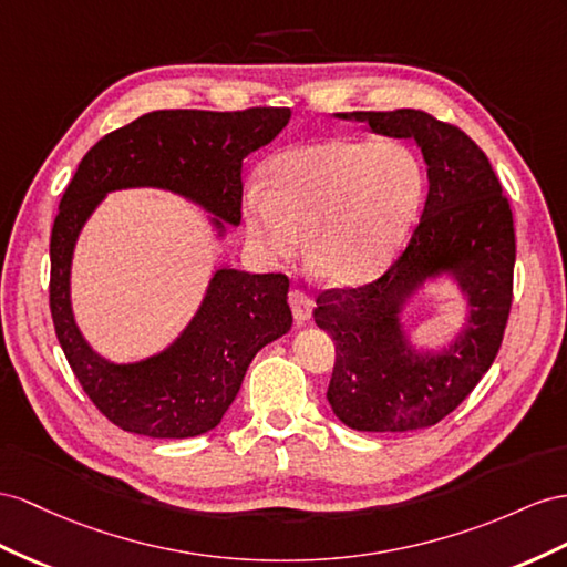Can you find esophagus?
I'll use <instances>...</instances> for the list:
<instances>
[{"mask_svg": "<svg viewBox=\"0 0 567 567\" xmlns=\"http://www.w3.org/2000/svg\"><path fill=\"white\" fill-rule=\"evenodd\" d=\"M289 303H292V313L297 323H307L313 311V299L303 292V289H292L289 292Z\"/></svg>", "mask_w": 567, "mask_h": 567, "instance_id": "esophagus-1", "label": "esophagus"}]
</instances>
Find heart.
Masks as SVG:
<instances>
[{"mask_svg": "<svg viewBox=\"0 0 567 567\" xmlns=\"http://www.w3.org/2000/svg\"><path fill=\"white\" fill-rule=\"evenodd\" d=\"M424 169L398 143L330 136L295 145L268 163V186L244 194L249 237L275 258L311 237L316 270L332 282H364L395 256L424 200Z\"/></svg>", "mask_w": 567, "mask_h": 567, "instance_id": "1", "label": "heart"}]
</instances>
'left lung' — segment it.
<instances>
[{
	"instance_id": "1",
	"label": "left lung",
	"mask_w": 567,
	"mask_h": 567,
	"mask_svg": "<svg viewBox=\"0 0 567 567\" xmlns=\"http://www.w3.org/2000/svg\"><path fill=\"white\" fill-rule=\"evenodd\" d=\"M340 117L414 138L429 165V196L408 249L379 280L316 299V326L336 340L328 402L354 431L426 429L472 393L501 350L513 303V210L488 157L462 128L422 110ZM441 274L468 299V326L441 353L414 351L399 316Z\"/></svg>"
}]
</instances>
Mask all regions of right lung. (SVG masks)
<instances>
[{"label":"right lung","mask_w":567,"mask_h":567,"mask_svg":"<svg viewBox=\"0 0 567 567\" xmlns=\"http://www.w3.org/2000/svg\"><path fill=\"white\" fill-rule=\"evenodd\" d=\"M289 107L157 110L83 155L54 217L50 311L71 371L114 426L148 439H194L220 424L258 350L292 328L282 272L217 268L192 323L134 364L93 352L71 311V258L85 220L117 188H165L208 210L217 235L241 223V159L287 126Z\"/></svg>","instance_id":"right-lung-1"}]
</instances>
